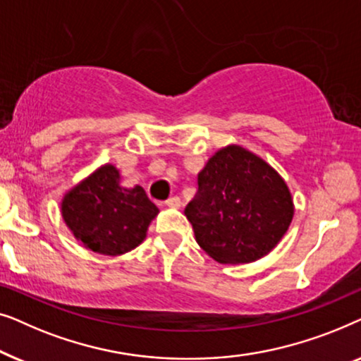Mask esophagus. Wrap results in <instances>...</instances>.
<instances>
[{
  "mask_svg": "<svg viewBox=\"0 0 361 361\" xmlns=\"http://www.w3.org/2000/svg\"><path fill=\"white\" fill-rule=\"evenodd\" d=\"M166 205L171 207V209H179V207H180V199L177 195L171 197V199L166 200Z\"/></svg>",
  "mask_w": 361,
  "mask_h": 361,
  "instance_id": "obj_1",
  "label": "esophagus"
}]
</instances>
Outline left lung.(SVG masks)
I'll use <instances>...</instances> for the list:
<instances>
[{"label":"left lung","instance_id":"left-lung-1","mask_svg":"<svg viewBox=\"0 0 361 361\" xmlns=\"http://www.w3.org/2000/svg\"><path fill=\"white\" fill-rule=\"evenodd\" d=\"M199 190L184 214L207 255L224 264L263 258L279 243L294 215L283 177L245 147L216 151L197 177Z\"/></svg>","mask_w":361,"mask_h":361}]
</instances>
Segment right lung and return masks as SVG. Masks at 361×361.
Returning a JSON list of instances; mask_svg holds the SVG:
<instances>
[{
  "mask_svg": "<svg viewBox=\"0 0 361 361\" xmlns=\"http://www.w3.org/2000/svg\"><path fill=\"white\" fill-rule=\"evenodd\" d=\"M159 209L142 187L125 189L120 172L105 164L63 195L62 216L83 246L100 255L128 253L146 238Z\"/></svg>",
  "mask_w": 361,
  "mask_h": 361,
  "instance_id": "add662e5",
  "label": "right lung"
}]
</instances>
